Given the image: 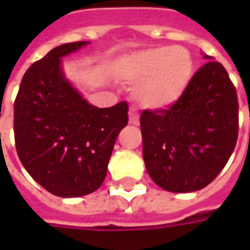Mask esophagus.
I'll list each match as a JSON object with an SVG mask.
<instances>
[{"instance_id": "esophagus-1", "label": "esophagus", "mask_w": 250, "mask_h": 250, "mask_svg": "<svg viewBox=\"0 0 250 250\" xmlns=\"http://www.w3.org/2000/svg\"><path fill=\"white\" fill-rule=\"evenodd\" d=\"M128 115H130V123H131V125H139V115L136 114V109L134 108V107H131Z\"/></svg>"}]
</instances>
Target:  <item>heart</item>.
Segmentation results:
<instances>
[{
  "instance_id": "b5f03b06",
  "label": "heart",
  "mask_w": 250,
  "mask_h": 250,
  "mask_svg": "<svg viewBox=\"0 0 250 250\" xmlns=\"http://www.w3.org/2000/svg\"><path fill=\"white\" fill-rule=\"evenodd\" d=\"M132 96L143 108L162 111L178 103L191 83L194 59L184 46L161 45L125 55L118 62Z\"/></svg>"
}]
</instances>
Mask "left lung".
<instances>
[{"instance_id":"left-lung-1","label":"left lung","mask_w":250,"mask_h":250,"mask_svg":"<svg viewBox=\"0 0 250 250\" xmlns=\"http://www.w3.org/2000/svg\"><path fill=\"white\" fill-rule=\"evenodd\" d=\"M209 60L194 73L178 103L143 111V159L155 184L171 193L204 188L225 167L238 136L236 88L221 62Z\"/></svg>"}]
</instances>
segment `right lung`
I'll list each match as a JSON object with an SVG mask.
<instances>
[{
	"label": "right lung",
	"mask_w": 250,
	"mask_h": 250,
	"mask_svg": "<svg viewBox=\"0 0 250 250\" xmlns=\"http://www.w3.org/2000/svg\"><path fill=\"white\" fill-rule=\"evenodd\" d=\"M89 44L68 42L32 64L14 102V139L32 178L62 198L98 190L119 132L128 123L125 102L89 104L62 69V57Z\"/></svg>",
	"instance_id": "1"
}]
</instances>
